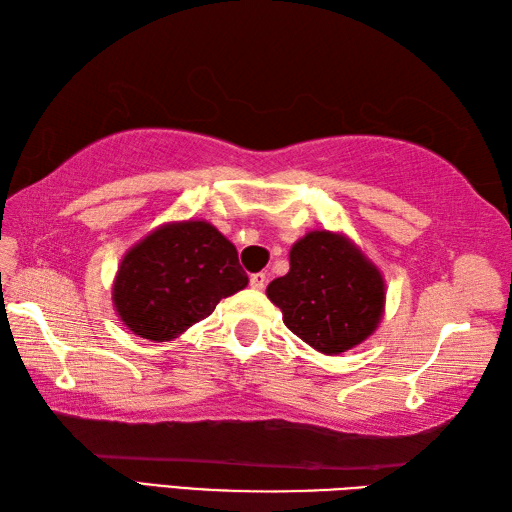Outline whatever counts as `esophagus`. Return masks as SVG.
I'll list each match as a JSON object with an SVG mask.
<instances>
[{"mask_svg": "<svg viewBox=\"0 0 512 512\" xmlns=\"http://www.w3.org/2000/svg\"><path fill=\"white\" fill-rule=\"evenodd\" d=\"M266 281H268L266 273H253V275H250V286H253L255 290H264L266 288Z\"/></svg>", "mask_w": 512, "mask_h": 512, "instance_id": "1", "label": "esophagus"}]
</instances>
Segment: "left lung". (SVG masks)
<instances>
[{
	"instance_id": "left-lung-1",
	"label": "left lung",
	"mask_w": 512,
	"mask_h": 512,
	"mask_svg": "<svg viewBox=\"0 0 512 512\" xmlns=\"http://www.w3.org/2000/svg\"><path fill=\"white\" fill-rule=\"evenodd\" d=\"M292 334L325 354L365 341L383 314L378 270L341 235L314 231L292 246L288 275L266 288Z\"/></svg>"
}]
</instances>
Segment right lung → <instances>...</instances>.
I'll use <instances>...</instances> for the list:
<instances>
[{
  "instance_id": "add662e5",
  "label": "right lung",
  "mask_w": 512,
  "mask_h": 512,
  "mask_svg": "<svg viewBox=\"0 0 512 512\" xmlns=\"http://www.w3.org/2000/svg\"><path fill=\"white\" fill-rule=\"evenodd\" d=\"M246 284L235 246L215 226L169 224L125 255L114 284V306L134 334L169 341Z\"/></svg>"
}]
</instances>
